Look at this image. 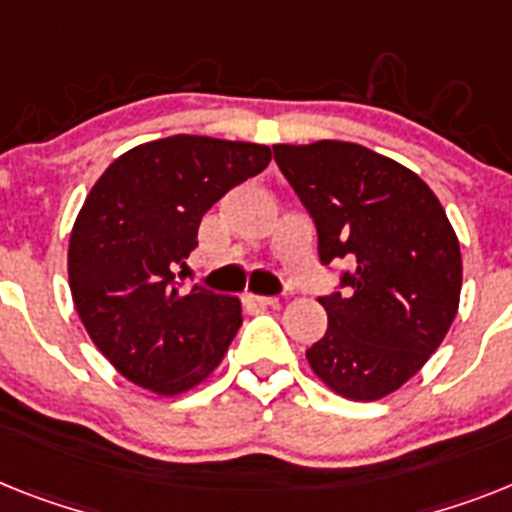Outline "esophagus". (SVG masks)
Here are the masks:
<instances>
[{"label":"esophagus","instance_id":"1","mask_svg":"<svg viewBox=\"0 0 512 512\" xmlns=\"http://www.w3.org/2000/svg\"><path fill=\"white\" fill-rule=\"evenodd\" d=\"M247 302L252 304V307H278V299L276 296H257V294H247Z\"/></svg>","mask_w":512,"mask_h":512}]
</instances>
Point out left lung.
Masks as SVG:
<instances>
[{
    "label": "left lung",
    "mask_w": 512,
    "mask_h": 512,
    "mask_svg": "<svg viewBox=\"0 0 512 512\" xmlns=\"http://www.w3.org/2000/svg\"><path fill=\"white\" fill-rule=\"evenodd\" d=\"M278 169L315 221L320 263H351L320 296L328 333L307 362L333 393L380 401L427 364L461 299L458 236L411 169L341 140L273 145Z\"/></svg>",
    "instance_id": "1"
}]
</instances>
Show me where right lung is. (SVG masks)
<instances>
[{
  "label": "right lung",
  "instance_id": "1",
  "mask_svg": "<svg viewBox=\"0 0 512 512\" xmlns=\"http://www.w3.org/2000/svg\"><path fill=\"white\" fill-rule=\"evenodd\" d=\"M270 158L268 145L171 135L122 153L93 184L72 226L67 273L90 341L119 375L179 395L221 364L242 302L182 289L174 273L213 203Z\"/></svg>",
  "mask_w": 512,
  "mask_h": 512
}]
</instances>
